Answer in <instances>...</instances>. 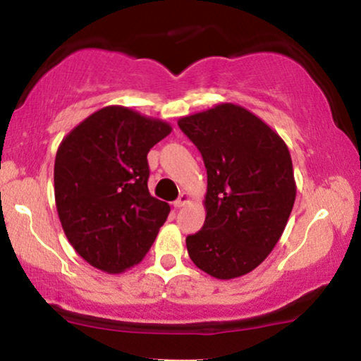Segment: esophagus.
Wrapping results in <instances>:
<instances>
[{"mask_svg":"<svg viewBox=\"0 0 361 361\" xmlns=\"http://www.w3.org/2000/svg\"><path fill=\"white\" fill-rule=\"evenodd\" d=\"M190 201H191V196L188 193H181L180 198H178L173 204H175V208H183V206L188 204Z\"/></svg>","mask_w":361,"mask_h":361,"instance_id":"1","label":"esophagus"}]
</instances>
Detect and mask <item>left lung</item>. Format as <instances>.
Masks as SVG:
<instances>
[{
	"mask_svg": "<svg viewBox=\"0 0 361 361\" xmlns=\"http://www.w3.org/2000/svg\"><path fill=\"white\" fill-rule=\"evenodd\" d=\"M208 173L203 228L186 238L191 261L221 281L266 259L289 221L297 186L290 152L269 125L236 104L178 120Z\"/></svg>",
	"mask_w": 361,
	"mask_h": 361,
	"instance_id": "1",
	"label": "left lung"
}]
</instances>
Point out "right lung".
<instances>
[{"label": "right lung", "instance_id": "1", "mask_svg": "<svg viewBox=\"0 0 361 361\" xmlns=\"http://www.w3.org/2000/svg\"><path fill=\"white\" fill-rule=\"evenodd\" d=\"M171 130L165 120L107 105L62 138L56 208L66 238L90 266L120 274L152 247L170 204L148 191L147 155Z\"/></svg>", "mask_w": 361, "mask_h": 361}]
</instances>
